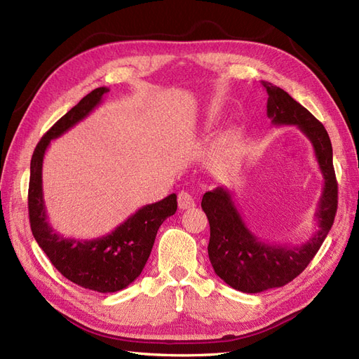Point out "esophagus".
Wrapping results in <instances>:
<instances>
[{
  "mask_svg": "<svg viewBox=\"0 0 359 359\" xmlns=\"http://www.w3.org/2000/svg\"><path fill=\"white\" fill-rule=\"evenodd\" d=\"M196 205V202H194V198L191 196V194L189 191H180L178 194V206L181 210H189V208H193V206Z\"/></svg>",
  "mask_w": 359,
  "mask_h": 359,
  "instance_id": "1",
  "label": "esophagus"
}]
</instances>
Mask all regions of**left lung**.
Masks as SVG:
<instances>
[{
	"mask_svg": "<svg viewBox=\"0 0 359 359\" xmlns=\"http://www.w3.org/2000/svg\"><path fill=\"white\" fill-rule=\"evenodd\" d=\"M268 93L266 115L273 126H297L309 137L323 177L318 202V229L301 245H278L260 241L248 229L227 189L217 187L202 198V210L210 222L208 256L226 285L245 293L281 287L298 277L318 253L331 231L337 212V180L332 145L323 124L306 107L271 82L262 81Z\"/></svg>",
	"mask_w": 359,
	"mask_h": 359,
	"instance_id": "left-lung-1",
	"label": "left lung"
}]
</instances>
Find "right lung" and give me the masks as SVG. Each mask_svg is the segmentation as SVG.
<instances>
[{
  "instance_id": "right-lung-1",
  "label": "right lung",
  "mask_w": 359,
  "mask_h": 359,
  "mask_svg": "<svg viewBox=\"0 0 359 359\" xmlns=\"http://www.w3.org/2000/svg\"><path fill=\"white\" fill-rule=\"evenodd\" d=\"M109 91L95 88L61 116L37 144L31 158L28 212L31 231L52 265L73 283L100 293L127 287L140 276L153 250L161 223L177 211V194L145 205L103 236L93 240L64 238L53 231L43 199V157L52 139H57L88 116Z\"/></svg>"
}]
</instances>
